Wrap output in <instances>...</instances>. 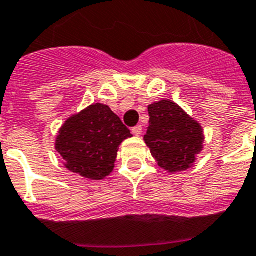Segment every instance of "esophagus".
<instances>
[{
  "label": "esophagus",
  "instance_id": "34e87169",
  "mask_svg": "<svg viewBox=\"0 0 256 256\" xmlns=\"http://www.w3.org/2000/svg\"><path fill=\"white\" fill-rule=\"evenodd\" d=\"M142 130H144V128H142V126H136L134 128H132V133L138 137V136L142 134Z\"/></svg>",
  "mask_w": 256,
  "mask_h": 256
}]
</instances>
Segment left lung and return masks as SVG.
<instances>
[{
    "mask_svg": "<svg viewBox=\"0 0 256 256\" xmlns=\"http://www.w3.org/2000/svg\"><path fill=\"white\" fill-rule=\"evenodd\" d=\"M144 144L158 165L169 173L187 170L204 148V130L180 105L160 100L148 105Z\"/></svg>",
    "mask_w": 256,
    "mask_h": 256,
    "instance_id": "obj_1",
    "label": "left lung"
}]
</instances>
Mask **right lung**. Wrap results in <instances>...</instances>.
I'll return each mask as SVG.
<instances>
[{
	"label": "right lung",
	"mask_w": 256,
	"mask_h": 256,
	"mask_svg": "<svg viewBox=\"0 0 256 256\" xmlns=\"http://www.w3.org/2000/svg\"><path fill=\"white\" fill-rule=\"evenodd\" d=\"M132 137L120 118L104 104H92L68 118L58 130L55 148L68 170L100 180L114 170L118 150Z\"/></svg>",
	"instance_id": "1"
}]
</instances>
